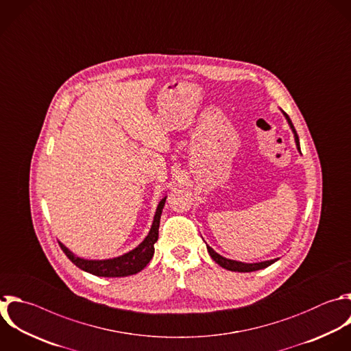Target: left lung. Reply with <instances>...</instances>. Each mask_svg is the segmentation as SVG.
Returning a JSON list of instances; mask_svg holds the SVG:
<instances>
[{
    "mask_svg": "<svg viewBox=\"0 0 351 351\" xmlns=\"http://www.w3.org/2000/svg\"><path fill=\"white\" fill-rule=\"evenodd\" d=\"M282 112V115L285 117V119H287V122H288V125H289V128H291V130H292V133H293V137H295V144H296V149L300 152V145H299V137H298V134H296V130H295V128H293V125H292V122H291V119H289V117L284 112V111H281ZM207 251H208V254H210V256L219 265V266H222L223 269H226V270H230V271H243V273H247V271H255V270H259V269H265V267H267V266H270L271 263H274L278 258H276V259H270V261H262V262H256V263H245V262H240V261H233V259H228V258H225V256H222V255H219L218 252H215L210 245H207Z\"/></svg>",
    "mask_w": 351,
    "mask_h": 351,
    "instance_id": "8db88e82",
    "label": "left lung"
}]
</instances>
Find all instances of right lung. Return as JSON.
<instances>
[{
    "instance_id": "obj_1",
    "label": "right lung",
    "mask_w": 351,
    "mask_h": 351,
    "mask_svg": "<svg viewBox=\"0 0 351 351\" xmlns=\"http://www.w3.org/2000/svg\"><path fill=\"white\" fill-rule=\"evenodd\" d=\"M166 197L167 196H165L156 207L154 222H152V226H151L147 237L134 250H132L123 255H119L117 258H110V259H85V258L77 256L62 241H59V244H60L63 252L67 255V258L75 266H78L80 269H82L88 273H92L95 276L126 277V276L136 274V273L141 271L154 256V252H155L154 244L158 241V237H159L160 215H162V210L166 203Z\"/></svg>"
}]
</instances>
